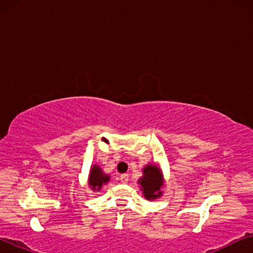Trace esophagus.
<instances>
[{
	"mask_svg": "<svg viewBox=\"0 0 253 253\" xmlns=\"http://www.w3.org/2000/svg\"><path fill=\"white\" fill-rule=\"evenodd\" d=\"M119 179H121V182H122V183L126 184V183L128 182V179H129V176H128L127 174H122V175H121V177H119Z\"/></svg>",
	"mask_w": 253,
	"mask_h": 253,
	"instance_id": "esophagus-1",
	"label": "esophagus"
}]
</instances>
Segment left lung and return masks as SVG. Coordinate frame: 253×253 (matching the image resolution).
<instances>
[{"mask_svg":"<svg viewBox=\"0 0 253 253\" xmlns=\"http://www.w3.org/2000/svg\"><path fill=\"white\" fill-rule=\"evenodd\" d=\"M143 177L138 183L142 186V191L147 200H155L162 195L161 186H163L162 175L156 166L148 165L143 170Z\"/></svg>","mask_w":253,"mask_h":253,"instance_id":"left-lung-1","label":"left lung"}]
</instances>
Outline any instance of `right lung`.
Listing matches in <instances>:
<instances>
[{"label": "right lung", "instance_id": "obj_1", "mask_svg": "<svg viewBox=\"0 0 253 253\" xmlns=\"http://www.w3.org/2000/svg\"><path fill=\"white\" fill-rule=\"evenodd\" d=\"M109 181V176L102 173V170L98 168V166H93L91 169V173L89 175V185L92 187L93 191L100 190V187L104 185L105 183Z\"/></svg>", "mask_w": 253, "mask_h": 253}]
</instances>
